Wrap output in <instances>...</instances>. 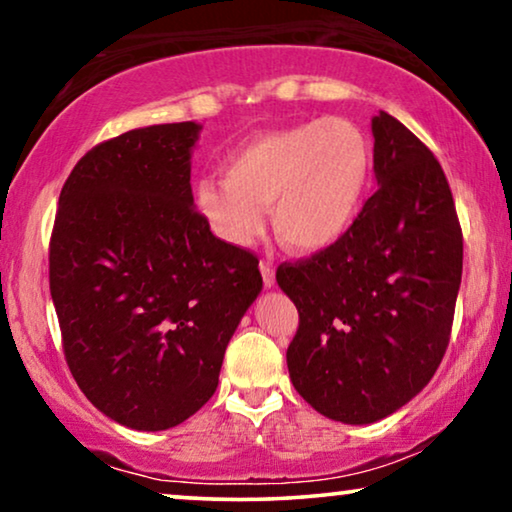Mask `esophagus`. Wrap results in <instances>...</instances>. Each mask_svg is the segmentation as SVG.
Instances as JSON below:
<instances>
[{
  "mask_svg": "<svg viewBox=\"0 0 512 512\" xmlns=\"http://www.w3.org/2000/svg\"><path fill=\"white\" fill-rule=\"evenodd\" d=\"M261 275H263V284L265 286H275V268H272L270 261H261Z\"/></svg>",
  "mask_w": 512,
  "mask_h": 512,
  "instance_id": "1",
  "label": "esophagus"
}]
</instances>
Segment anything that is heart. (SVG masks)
I'll return each instance as SVG.
<instances>
[{
    "mask_svg": "<svg viewBox=\"0 0 512 512\" xmlns=\"http://www.w3.org/2000/svg\"><path fill=\"white\" fill-rule=\"evenodd\" d=\"M370 172L366 132L347 118H317L242 144L226 160V179L195 186V207L212 233L235 247L263 233L272 207L279 242L312 254L352 228Z\"/></svg>",
    "mask_w": 512,
    "mask_h": 512,
    "instance_id": "heart-1",
    "label": "heart"
}]
</instances>
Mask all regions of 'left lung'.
I'll return each mask as SVG.
<instances>
[{"mask_svg": "<svg viewBox=\"0 0 512 512\" xmlns=\"http://www.w3.org/2000/svg\"><path fill=\"white\" fill-rule=\"evenodd\" d=\"M380 188L331 247L282 263L298 307L286 349L293 387L335 422L370 424L403 408L450 345L464 235L443 167L394 116L373 118Z\"/></svg>", "mask_w": 512, "mask_h": 512, "instance_id": "obj_1", "label": "left lung"}]
</instances>
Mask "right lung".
I'll return each mask as SVG.
<instances>
[{"label":"right lung","mask_w":512,"mask_h":512,"mask_svg":"<svg viewBox=\"0 0 512 512\" xmlns=\"http://www.w3.org/2000/svg\"><path fill=\"white\" fill-rule=\"evenodd\" d=\"M198 130L151 125L93 146L48 244L67 366L97 410L137 431L177 426L214 396L263 286L254 251L214 237L193 207Z\"/></svg>","instance_id":"obj_1"}]
</instances>
